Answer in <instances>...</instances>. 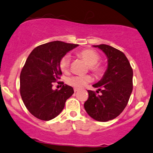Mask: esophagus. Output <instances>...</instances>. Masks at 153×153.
Returning a JSON list of instances; mask_svg holds the SVG:
<instances>
[{"label": "esophagus", "instance_id": "1", "mask_svg": "<svg viewBox=\"0 0 153 153\" xmlns=\"http://www.w3.org/2000/svg\"><path fill=\"white\" fill-rule=\"evenodd\" d=\"M74 92H75V93H76V92L78 91L79 89H78V88H74Z\"/></svg>", "mask_w": 153, "mask_h": 153}]
</instances>
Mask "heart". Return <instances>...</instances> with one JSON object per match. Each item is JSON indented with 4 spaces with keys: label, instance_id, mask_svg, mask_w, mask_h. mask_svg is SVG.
Masks as SVG:
<instances>
[{
    "label": "heart",
    "instance_id": "b5f03b06",
    "mask_svg": "<svg viewBox=\"0 0 153 153\" xmlns=\"http://www.w3.org/2000/svg\"><path fill=\"white\" fill-rule=\"evenodd\" d=\"M77 56L82 58L88 65V68L90 71L93 72L97 76H101L104 74L105 68L104 65L101 63H98L100 60V55L96 50L92 49H86L83 50L77 53ZM70 66V58L69 57L65 55L60 59L59 62L60 69L63 73H67L69 70ZM92 80L90 75H79V76H70L67 79L66 82L70 86L75 88H81L85 86L86 84L90 82Z\"/></svg>",
    "mask_w": 153,
    "mask_h": 153
}]
</instances>
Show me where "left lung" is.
<instances>
[{
  "label": "left lung",
  "instance_id": "1",
  "mask_svg": "<svg viewBox=\"0 0 153 153\" xmlns=\"http://www.w3.org/2000/svg\"><path fill=\"white\" fill-rule=\"evenodd\" d=\"M98 47L108 58V67L103 78L88 90V99L84 104L87 113L97 121L106 122L119 116L127 106L133 90V69L125 54L106 44Z\"/></svg>",
  "mask_w": 153,
  "mask_h": 153
}]
</instances>
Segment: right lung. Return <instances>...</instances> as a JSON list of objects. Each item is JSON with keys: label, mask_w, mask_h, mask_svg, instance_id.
Listing matches in <instances>:
<instances>
[{"label": "right lung", "mask_w": 153, "mask_h": 153, "mask_svg": "<svg viewBox=\"0 0 153 153\" xmlns=\"http://www.w3.org/2000/svg\"><path fill=\"white\" fill-rule=\"evenodd\" d=\"M77 46L60 41L49 42L36 47L26 60L19 77V92L25 106L38 119L48 121L55 118L73 95V88L63 82H58L63 85L60 90L52 88L62 75L60 59Z\"/></svg>", "instance_id": "add662e5"}]
</instances>
